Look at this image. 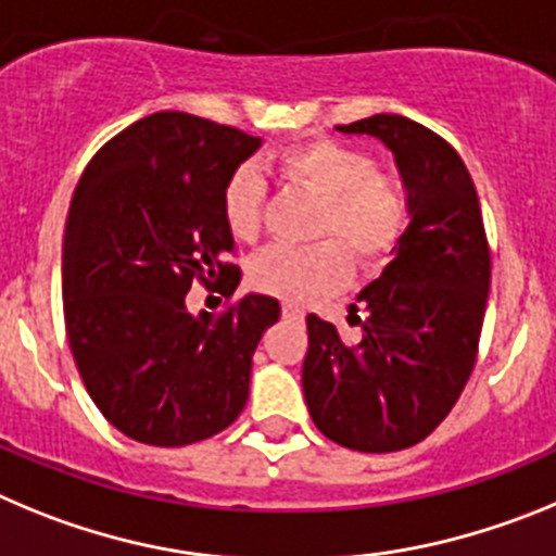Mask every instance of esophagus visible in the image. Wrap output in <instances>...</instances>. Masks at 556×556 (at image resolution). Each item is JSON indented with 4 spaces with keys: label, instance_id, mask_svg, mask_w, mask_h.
Here are the masks:
<instances>
[{
    "label": "esophagus",
    "instance_id": "1",
    "mask_svg": "<svg viewBox=\"0 0 556 556\" xmlns=\"http://www.w3.org/2000/svg\"><path fill=\"white\" fill-rule=\"evenodd\" d=\"M282 318H288V321H304V309L299 307V304L285 302L282 304Z\"/></svg>",
    "mask_w": 556,
    "mask_h": 556
}]
</instances>
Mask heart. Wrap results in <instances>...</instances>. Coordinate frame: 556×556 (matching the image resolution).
Instances as JSON below:
<instances>
[{
  "label": "heart",
  "mask_w": 556,
  "mask_h": 556,
  "mask_svg": "<svg viewBox=\"0 0 556 556\" xmlns=\"http://www.w3.org/2000/svg\"><path fill=\"white\" fill-rule=\"evenodd\" d=\"M271 166L288 185L321 199L313 235L324 241L257 254L249 266L257 290L285 302H315L352 279V257L374 268L399 247L407 227L404 188L393 174L371 166L365 152L334 138H309L274 152ZM222 213L238 241H257L266 216V182L252 166L229 174Z\"/></svg>",
  "instance_id": "obj_1"
}]
</instances>
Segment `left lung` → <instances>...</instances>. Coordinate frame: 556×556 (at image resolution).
<instances>
[{"label":"left lung","mask_w":556,"mask_h":556,"mask_svg":"<svg viewBox=\"0 0 556 556\" xmlns=\"http://www.w3.org/2000/svg\"><path fill=\"white\" fill-rule=\"evenodd\" d=\"M338 132L374 135L393 152L409 224L379 279L349 307L357 340L307 315L302 368L309 418L354 452L421 443L463 393L477 363L490 293V249L473 179L440 135L379 113Z\"/></svg>","instance_id":"left-lung-1"}]
</instances>
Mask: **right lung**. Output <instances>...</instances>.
<instances>
[{
  "instance_id": "right-lung-1",
  "label": "right lung",
  "mask_w": 556,
  "mask_h": 556,
  "mask_svg": "<svg viewBox=\"0 0 556 556\" xmlns=\"http://www.w3.org/2000/svg\"><path fill=\"white\" fill-rule=\"evenodd\" d=\"M260 138L163 110L129 124L83 172L63 238V315L99 413L149 446L199 443L241 415L252 354L279 302L249 293L222 315L185 307L191 285L241 268L222 213L229 174Z\"/></svg>"
}]
</instances>
